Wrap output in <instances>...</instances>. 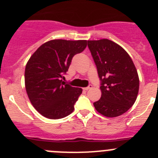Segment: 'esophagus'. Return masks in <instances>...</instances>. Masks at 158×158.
Instances as JSON below:
<instances>
[{"label": "esophagus", "mask_w": 158, "mask_h": 158, "mask_svg": "<svg viewBox=\"0 0 158 158\" xmlns=\"http://www.w3.org/2000/svg\"><path fill=\"white\" fill-rule=\"evenodd\" d=\"M91 88H92V85H91V84H90V85H89L88 87H84V90H90V89H91Z\"/></svg>", "instance_id": "obj_1"}]
</instances>
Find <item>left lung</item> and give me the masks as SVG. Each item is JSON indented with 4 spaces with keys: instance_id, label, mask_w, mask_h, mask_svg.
<instances>
[{
    "instance_id": "left-lung-1",
    "label": "left lung",
    "mask_w": 158,
    "mask_h": 158,
    "mask_svg": "<svg viewBox=\"0 0 158 158\" xmlns=\"http://www.w3.org/2000/svg\"><path fill=\"white\" fill-rule=\"evenodd\" d=\"M101 80V98L94 103L104 116L115 118L127 112L137 99L139 77L125 50L108 39L87 40Z\"/></svg>"
}]
</instances>
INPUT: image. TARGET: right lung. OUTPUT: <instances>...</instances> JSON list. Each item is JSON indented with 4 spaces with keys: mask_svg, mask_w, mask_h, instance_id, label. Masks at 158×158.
<instances>
[{
    "mask_svg": "<svg viewBox=\"0 0 158 158\" xmlns=\"http://www.w3.org/2000/svg\"><path fill=\"white\" fill-rule=\"evenodd\" d=\"M87 47V40H51L37 48L27 61L25 88L34 108L49 119H60L74 110L82 89L62 81L75 54Z\"/></svg>",
    "mask_w": 158,
    "mask_h": 158,
    "instance_id": "right-lung-1",
    "label": "right lung"
}]
</instances>
